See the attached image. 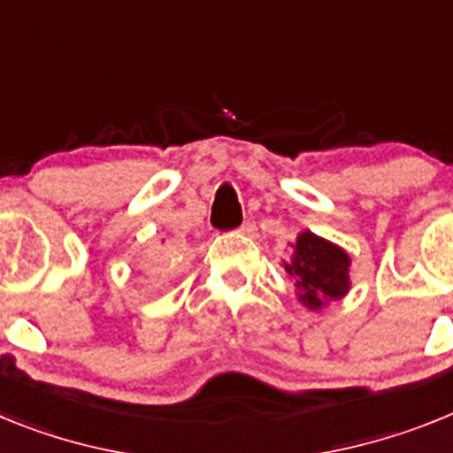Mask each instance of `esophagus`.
Returning a JSON list of instances; mask_svg holds the SVG:
<instances>
[{
	"instance_id": "obj_1",
	"label": "esophagus",
	"mask_w": 453,
	"mask_h": 453,
	"mask_svg": "<svg viewBox=\"0 0 453 453\" xmlns=\"http://www.w3.org/2000/svg\"><path fill=\"white\" fill-rule=\"evenodd\" d=\"M239 232L246 234V237H257V226H255L253 221H243V226L239 227Z\"/></svg>"
}]
</instances>
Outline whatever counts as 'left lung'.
Wrapping results in <instances>:
<instances>
[{"instance_id":"8db88e82","label":"left lung","mask_w":453,"mask_h":453,"mask_svg":"<svg viewBox=\"0 0 453 453\" xmlns=\"http://www.w3.org/2000/svg\"><path fill=\"white\" fill-rule=\"evenodd\" d=\"M294 246V257L285 271L298 289V298L305 308L319 310L324 303L342 298L349 292V266L351 259L340 246L301 232Z\"/></svg>"}]
</instances>
